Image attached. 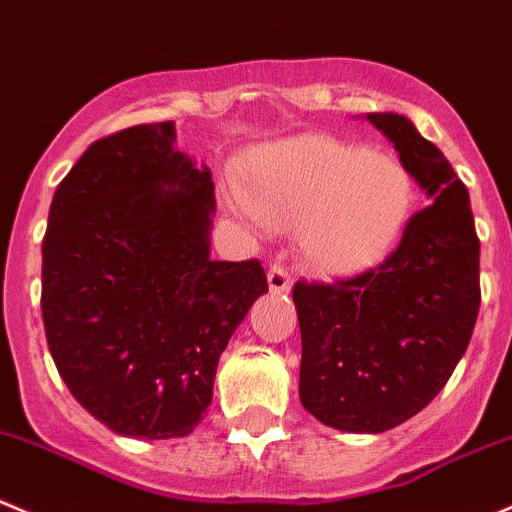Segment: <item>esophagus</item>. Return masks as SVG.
<instances>
[{
	"label": "esophagus",
	"mask_w": 512,
	"mask_h": 512,
	"mask_svg": "<svg viewBox=\"0 0 512 512\" xmlns=\"http://www.w3.org/2000/svg\"><path fill=\"white\" fill-rule=\"evenodd\" d=\"M269 289L271 294H289L291 291V274L284 266H271L269 269Z\"/></svg>",
	"instance_id": "34e87169"
}]
</instances>
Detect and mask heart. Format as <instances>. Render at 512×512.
I'll list each match as a JSON object with an SVG mask.
<instances>
[{"instance_id": "b5f03b06", "label": "heart", "mask_w": 512, "mask_h": 512, "mask_svg": "<svg viewBox=\"0 0 512 512\" xmlns=\"http://www.w3.org/2000/svg\"><path fill=\"white\" fill-rule=\"evenodd\" d=\"M412 201V175L394 155L332 135H296L246 160L228 208L253 226H296L304 264L344 279L392 251Z\"/></svg>"}]
</instances>
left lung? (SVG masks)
<instances>
[{"instance_id": "8db88e82", "label": "left lung", "mask_w": 512, "mask_h": 512, "mask_svg": "<svg viewBox=\"0 0 512 512\" xmlns=\"http://www.w3.org/2000/svg\"><path fill=\"white\" fill-rule=\"evenodd\" d=\"M430 208L374 271L291 291L301 329L299 397L326 427L392 430L440 394L480 309V241L467 188L442 150L397 113H367Z\"/></svg>"}]
</instances>
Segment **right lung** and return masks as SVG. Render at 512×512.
Returning <instances> with one entry per match:
<instances>
[{
    "instance_id": "right-lung-1",
    "label": "right lung",
    "mask_w": 512,
    "mask_h": 512,
    "mask_svg": "<svg viewBox=\"0 0 512 512\" xmlns=\"http://www.w3.org/2000/svg\"><path fill=\"white\" fill-rule=\"evenodd\" d=\"M211 170L175 123L97 140L57 186L42 241V319L72 397L125 437L191 435L218 359L269 291L259 261H213Z\"/></svg>"
}]
</instances>
